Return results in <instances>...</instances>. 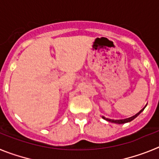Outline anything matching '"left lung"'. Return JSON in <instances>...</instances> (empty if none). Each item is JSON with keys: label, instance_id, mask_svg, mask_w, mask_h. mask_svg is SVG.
Listing matches in <instances>:
<instances>
[{"label": "left lung", "instance_id": "left-lung-1", "mask_svg": "<svg viewBox=\"0 0 159 159\" xmlns=\"http://www.w3.org/2000/svg\"><path fill=\"white\" fill-rule=\"evenodd\" d=\"M142 111L143 110L140 111L139 113H137L136 115H134V116H131V117H130V118H127V119H108V118H105L104 116H102V118L103 119H105V120H107V121L111 122V123H118V124H123V123H129V122L132 121L133 119H135V118L137 117V116H139L140 113H141Z\"/></svg>", "mask_w": 159, "mask_h": 159}]
</instances>
